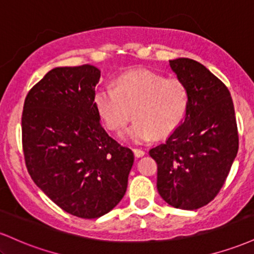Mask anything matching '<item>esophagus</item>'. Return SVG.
Masks as SVG:
<instances>
[{"instance_id":"esophagus-1","label":"esophagus","mask_w":254,"mask_h":254,"mask_svg":"<svg viewBox=\"0 0 254 254\" xmlns=\"http://www.w3.org/2000/svg\"><path fill=\"white\" fill-rule=\"evenodd\" d=\"M132 151H133V154H135L136 157H141V156H143L144 154H145L144 150L139 149V148H133Z\"/></svg>"}]
</instances>
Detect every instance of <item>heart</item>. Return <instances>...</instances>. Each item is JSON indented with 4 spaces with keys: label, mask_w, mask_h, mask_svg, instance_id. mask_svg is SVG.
Masks as SVG:
<instances>
[{
    "label": "heart",
    "mask_w": 254,
    "mask_h": 254,
    "mask_svg": "<svg viewBox=\"0 0 254 254\" xmlns=\"http://www.w3.org/2000/svg\"><path fill=\"white\" fill-rule=\"evenodd\" d=\"M189 90L182 80L165 78L149 70L122 75L116 87H103L94 98L105 127L119 132L131 118L133 123L123 132L125 139L143 142L166 136L179 127L189 109Z\"/></svg>",
    "instance_id": "obj_1"
}]
</instances>
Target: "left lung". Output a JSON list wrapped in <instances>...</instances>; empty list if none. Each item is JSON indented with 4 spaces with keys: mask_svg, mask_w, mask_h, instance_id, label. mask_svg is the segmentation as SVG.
<instances>
[{
    "mask_svg": "<svg viewBox=\"0 0 254 254\" xmlns=\"http://www.w3.org/2000/svg\"><path fill=\"white\" fill-rule=\"evenodd\" d=\"M170 66L188 87L189 109L149 155L157 164L160 196L174 208L194 210L211 202L228 177L239 149L237 118L227 86L203 64L177 58Z\"/></svg>",
    "mask_w": 254,
    "mask_h": 254,
    "instance_id": "1",
    "label": "left lung"
}]
</instances>
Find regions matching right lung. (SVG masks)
Returning a JSON list of instances; mask_svg holds the SVG:
<instances>
[{
    "mask_svg": "<svg viewBox=\"0 0 254 254\" xmlns=\"http://www.w3.org/2000/svg\"><path fill=\"white\" fill-rule=\"evenodd\" d=\"M99 78L90 64L52 69L28 92L21 117L31 178L62 210L81 218L103 216L121 202L133 164L130 148L100 123Z\"/></svg>",
    "mask_w": 254,
    "mask_h": 254,
    "instance_id": "add662e5",
    "label": "right lung"
}]
</instances>
